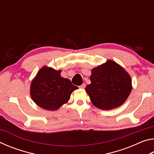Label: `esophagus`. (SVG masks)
<instances>
[{
  "instance_id": "obj_1",
  "label": "esophagus",
  "mask_w": 154,
  "mask_h": 154,
  "mask_svg": "<svg viewBox=\"0 0 154 154\" xmlns=\"http://www.w3.org/2000/svg\"><path fill=\"white\" fill-rule=\"evenodd\" d=\"M85 88V83H83L82 85H81L79 86V88H81V89H84V88Z\"/></svg>"
}]
</instances>
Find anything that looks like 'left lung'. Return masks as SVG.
I'll list each match as a JSON object with an SVG mask.
<instances>
[{
    "label": "left lung",
    "mask_w": 154,
    "mask_h": 154,
    "mask_svg": "<svg viewBox=\"0 0 154 154\" xmlns=\"http://www.w3.org/2000/svg\"><path fill=\"white\" fill-rule=\"evenodd\" d=\"M91 72V83L85 91L96 107L111 110L124 103L132 86L131 77L123 67L108 60Z\"/></svg>",
    "instance_id": "1"
}]
</instances>
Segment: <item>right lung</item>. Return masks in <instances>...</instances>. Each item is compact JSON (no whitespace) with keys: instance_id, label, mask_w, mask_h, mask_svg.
Wrapping results in <instances>:
<instances>
[{"instance_id":"obj_1","label":"right lung","mask_w":154,"mask_h":154,"mask_svg":"<svg viewBox=\"0 0 154 154\" xmlns=\"http://www.w3.org/2000/svg\"><path fill=\"white\" fill-rule=\"evenodd\" d=\"M62 71L44 66L38 71L30 84L32 100L41 108L56 111L69 100L71 93L78 89L69 79L62 77Z\"/></svg>"}]
</instances>
